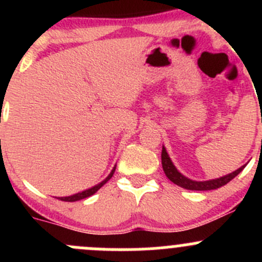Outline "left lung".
<instances>
[{
  "instance_id": "left-lung-1",
  "label": "left lung",
  "mask_w": 262,
  "mask_h": 262,
  "mask_svg": "<svg viewBox=\"0 0 262 262\" xmlns=\"http://www.w3.org/2000/svg\"><path fill=\"white\" fill-rule=\"evenodd\" d=\"M161 160H162V168L165 171V175L167 176L168 180L172 181L173 184H176L178 186L184 187L186 190H196V191H207V190H214L218 189V187L224 186L226 184H228L232 179L236 178L239 172L246 167V165L241 166L238 170L233 171V172L228 173V175H224L222 178L213 179V180H207V181H195L191 179H187L186 176H184L178 168L175 167V165L171 161L170 156H168L167 150L165 147H162V155H161Z\"/></svg>"
}]
</instances>
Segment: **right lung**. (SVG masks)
<instances>
[{"instance_id":"1","label":"right lung","mask_w":262,"mask_h":262,"mask_svg":"<svg viewBox=\"0 0 262 262\" xmlns=\"http://www.w3.org/2000/svg\"><path fill=\"white\" fill-rule=\"evenodd\" d=\"M115 168H116V165L114 166V168L112 170V172L107 175V178L105 179V180H102L101 182H100V184L95 185V186L90 187V189H87V190H83V191H81V192H77V194L71 195V196H62V198H58V199L63 200V202H77V200H82V199H84V198L91 196V195H94L95 192H96L97 190L100 189V187L104 186V185L106 184V182L113 178V175H114V172H115Z\"/></svg>"}]
</instances>
